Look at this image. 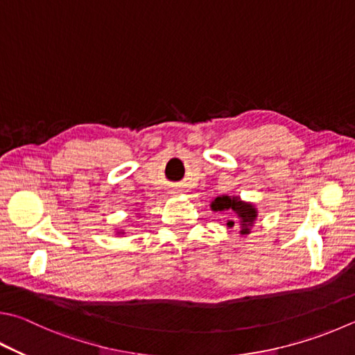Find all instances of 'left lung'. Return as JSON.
Returning a JSON list of instances; mask_svg holds the SVG:
<instances>
[{
    "mask_svg": "<svg viewBox=\"0 0 355 355\" xmlns=\"http://www.w3.org/2000/svg\"><path fill=\"white\" fill-rule=\"evenodd\" d=\"M211 209L214 212H231L234 218L227 220L228 228H239L241 236H248L254 227L257 218V208L254 203L245 202L239 196H218L211 202Z\"/></svg>",
    "mask_w": 355,
    "mask_h": 355,
    "instance_id": "obj_1",
    "label": "left lung"
}]
</instances>
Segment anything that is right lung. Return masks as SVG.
Here are the masks:
<instances>
[{
    "label": "right lung",
    "instance_id": "1",
    "mask_svg": "<svg viewBox=\"0 0 355 355\" xmlns=\"http://www.w3.org/2000/svg\"><path fill=\"white\" fill-rule=\"evenodd\" d=\"M116 234H118V236H121V234H124V230H116Z\"/></svg>",
    "mask_w": 355,
    "mask_h": 355
}]
</instances>
